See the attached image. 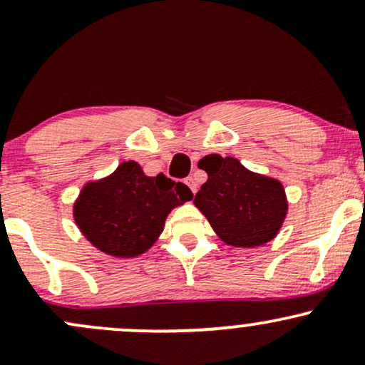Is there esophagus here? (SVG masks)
Listing matches in <instances>:
<instances>
[{"label": "esophagus", "mask_w": 365, "mask_h": 365, "mask_svg": "<svg viewBox=\"0 0 365 365\" xmlns=\"http://www.w3.org/2000/svg\"><path fill=\"white\" fill-rule=\"evenodd\" d=\"M185 183H187V187L192 190V194H195V192H197V183H195V180L192 178V177H188V178H185Z\"/></svg>", "instance_id": "esophagus-1"}]
</instances>
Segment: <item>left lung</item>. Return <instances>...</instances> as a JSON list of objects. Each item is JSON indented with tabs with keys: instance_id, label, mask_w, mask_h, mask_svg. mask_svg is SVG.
I'll use <instances>...</instances> for the list:
<instances>
[{
	"instance_id": "left-lung-1",
	"label": "left lung",
	"mask_w": 365,
	"mask_h": 365,
	"mask_svg": "<svg viewBox=\"0 0 365 365\" xmlns=\"http://www.w3.org/2000/svg\"><path fill=\"white\" fill-rule=\"evenodd\" d=\"M207 173L194 204L225 244L259 247L273 240L287 216L278 180L252 173L235 158L209 154L199 163Z\"/></svg>"
}]
</instances>
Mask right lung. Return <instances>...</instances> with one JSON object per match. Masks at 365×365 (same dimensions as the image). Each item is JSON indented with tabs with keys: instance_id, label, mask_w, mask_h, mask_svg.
Returning a JSON list of instances; mask_svg holds the SVG:
<instances>
[{
	"instance_id": "add662e5",
	"label": "right lung",
	"mask_w": 365,
	"mask_h": 365,
	"mask_svg": "<svg viewBox=\"0 0 365 365\" xmlns=\"http://www.w3.org/2000/svg\"><path fill=\"white\" fill-rule=\"evenodd\" d=\"M192 197L185 183L163 173L145 177L139 163L128 161L108 178L82 188L73 217L83 237L99 250L115 257H135L158 240L171 209Z\"/></svg>"
}]
</instances>
